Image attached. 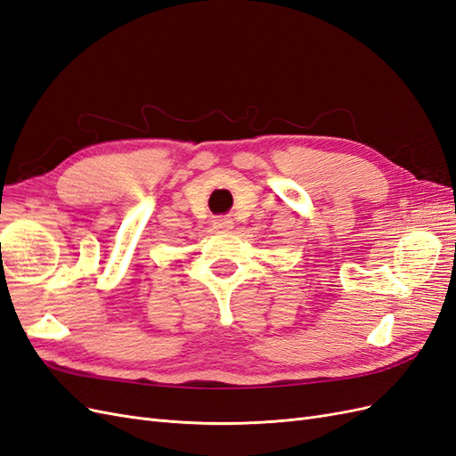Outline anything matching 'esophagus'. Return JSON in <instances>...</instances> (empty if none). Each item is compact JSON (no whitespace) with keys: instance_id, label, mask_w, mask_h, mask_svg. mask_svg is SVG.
I'll return each instance as SVG.
<instances>
[{"instance_id":"1","label":"esophagus","mask_w":456,"mask_h":456,"mask_svg":"<svg viewBox=\"0 0 456 456\" xmlns=\"http://www.w3.org/2000/svg\"><path fill=\"white\" fill-rule=\"evenodd\" d=\"M232 218H228V216H216L215 220H213V226L216 228V230H230L232 228Z\"/></svg>"}]
</instances>
